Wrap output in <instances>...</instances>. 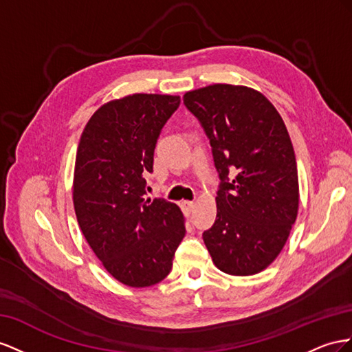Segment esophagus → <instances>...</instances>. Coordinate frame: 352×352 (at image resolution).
<instances>
[{"mask_svg":"<svg viewBox=\"0 0 352 352\" xmlns=\"http://www.w3.org/2000/svg\"><path fill=\"white\" fill-rule=\"evenodd\" d=\"M193 206H195V202H192V200H183V202H182V208H183L186 215H190Z\"/></svg>","mask_w":352,"mask_h":352,"instance_id":"1","label":"esophagus"}]
</instances>
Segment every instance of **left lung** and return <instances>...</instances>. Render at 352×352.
Here are the masks:
<instances>
[{
	"label": "left lung",
	"mask_w": 352,
	"mask_h": 352,
	"mask_svg": "<svg viewBox=\"0 0 352 352\" xmlns=\"http://www.w3.org/2000/svg\"><path fill=\"white\" fill-rule=\"evenodd\" d=\"M183 100L209 138L221 182L217 219L204 242L221 271L256 274L277 258L298 215V168L286 125L263 94L242 85L214 84Z\"/></svg>",
	"instance_id": "1"
}]
</instances>
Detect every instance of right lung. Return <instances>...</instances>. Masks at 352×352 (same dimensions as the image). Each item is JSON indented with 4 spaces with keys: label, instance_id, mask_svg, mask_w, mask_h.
Returning <instances> with one entry per match:
<instances>
[{
    "label": "right lung",
    "instance_id": "add662e5",
    "mask_svg": "<svg viewBox=\"0 0 352 352\" xmlns=\"http://www.w3.org/2000/svg\"><path fill=\"white\" fill-rule=\"evenodd\" d=\"M178 106V96L113 100L88 120L78 146V224L104 268L131 287L164 280L186 234L184 217L175 204L144 199L157 138Z\"/></svg>",
    "mask_w": 352,
    "mask_h": 352
}]
</instances>
